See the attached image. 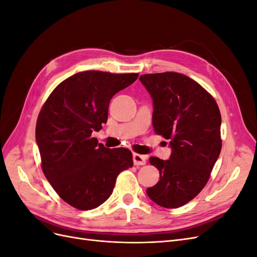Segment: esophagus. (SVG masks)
<instances>
[{
	"label": "esophagus",
	"instance_id": "34e87169",
	"mask_svg": "<svg viewBox=\"0 0 257 257\" xmlns=\"http://www.w3.org/2000/svg\"><path fill=\"white\" fill-rule=\"evenodd\" d=\"M133 162H134V165H136V166H138V165H145L146 162H147L146 155L134 153L133 154Z\"/></svg>",
	"mask_w": 257,
	"mask_h": 257
}]
</instances>
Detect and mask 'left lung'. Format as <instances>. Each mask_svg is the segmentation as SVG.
Instances as JSON below:
<instances>
[{
	"label": "left lung",
	"instance_id": "left-lung-1",
	"mask_svg": "<svg viewBox=\"0 0 257 257\" xmlns=\"http://www.w3.org/2000/svg\"><path fill=\"white\" fill-rule=\"evenodd\" d=\"M139 80L153 100L154 132L169 139L172 149L166 161L149 159L160 172V181L147 189V195L161 207H181L204 189L220 155V109L214 98L185 75L147 74Z\"/></svg>",
	"mask_w": 257,
	"mask_h": 257
}]
</instances>
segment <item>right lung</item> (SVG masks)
<instances>
[{
	"label": "right lung",
	"mask_w": 257,
	"mask_h": 257,
	"mask_svg": "<svg viewBox=\"0 0 257 257\" xmlns=\"http://www.w3.org/2000/svg\"><path fill=\"white\" fill-rule=\"evenodd\" d=\"M138 74L77 73L52 91L38 115L35 137L43 172L58 195L80 210L109 198L116 176L133 166L125 148L109 149L92 137L107 122L110 99Z\"/></svg>",
	"instance_id": "obj_1"
}]
</instances>
